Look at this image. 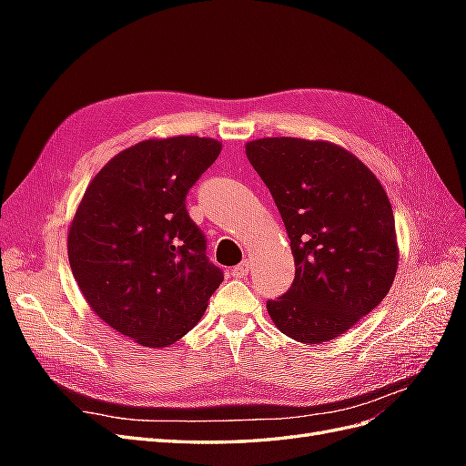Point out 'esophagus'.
<instances>
[{
	"label": "esophagus",
	"instance_id": "obj_1",
	"mask_svg": "<svg viewBox=\"0 0 466 466\" xmlns=\"http://www.w3.org/2000/svg\"><path fill=\"white\" fill-rule=\"evenodd\" d=\"M248 270H250V262L248 260H243L241 264H237L235 268H233V278H245L247 274H248Z\"/></svg>",
	"mask_w": 466,
	"mask_h": 466
}]
</instances>
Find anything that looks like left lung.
Returning a JSON list of instances; mask_svg holds the SVG:
<instances>
[{
  "mask_svg": "<svg viewBox=\"0 0 466 466\" xmlns=\"http://www.w3.org/2000/svg\"><path fill=\"white\" fill-rule=\"evenodd\" d=\"M247 157L270 190L295 260L289 289L266 309L286 336L319 344L385 299L399 264L387 192L350 151L299 137H262Z\"/></svg>",
  "mask_w": 466,
  "mask_h": 466,
  "instance_id": "left-lung-1",
  "label": "left lung"
}]
</instances>
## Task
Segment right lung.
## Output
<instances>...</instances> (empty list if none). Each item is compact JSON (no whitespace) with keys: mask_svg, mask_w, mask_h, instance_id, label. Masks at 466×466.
<instances>
[{"mask_svg":"<svg viewBox=\"0 0 466 466\" xmlns=\"http://www.w3.org/2000/svg\"><path fill=\"white\" fill-rule=\"evenodd\" d=\"M209 137L146 139L87 187L67 235L81 293L112 329L147 348L180 340L223 281L187 194L218 159Z\"/></svg>","mask_w":466,"mask_h":466,"instance_id":"right-lung-1","label":"right lung"}]
</instances>
